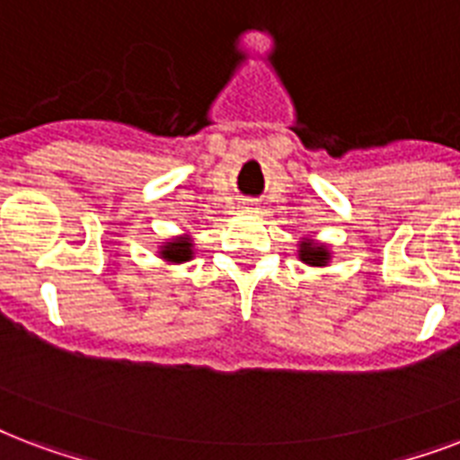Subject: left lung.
<instances>
[{
  "label": "left lung",
  "instance_id": "obj_1",
  "mask_svg": "<svg viewBox=\"0 0 460 460\" xmlns=\"http://www.w3.org/2000/svg\"><path fill=\"white\" fill-rule=\"evenodd\" d=\"M300 259L302 261L312 263V266H323V263L329 261V252L323 247H316L312 242H302Z\"/></svg>",
  "mask_w": 460,
  "mask_h": 460
}]
</instances>
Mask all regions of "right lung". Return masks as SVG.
<instances>
[{
  "label": "right lung",
  "mask_w": 460,
  "mask_h": 460,
  "mask_svg": "<svg viewBox=\"0 0 460 460\" xmlns=\"http://www.w3.org/2000/svg\"><path fill=\"white\" fill-rule=\"evenodd\" d=\"M163 256L167 261H187L191 256V247L187 242H170L165 249H163Z\"/></svg>",
  "instance_id": "right-lung-1"
}]
</instances>
